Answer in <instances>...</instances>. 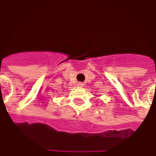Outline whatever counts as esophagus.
<instances>
[{"mask_svg":"<svg viewBox=\"0 0 156 156\" xmlns=\"http://www.w3.org/2000/svg\"><path fill=\"white\" fill-rule=\"evenodd\" d=\"M77 85H78V87H83V83H81V82H79V83H77Z\"/></svg>","mask_w":156,"mask_h":156,"instance_id":"34e87169","label":"esophagus"}]
</instances>
